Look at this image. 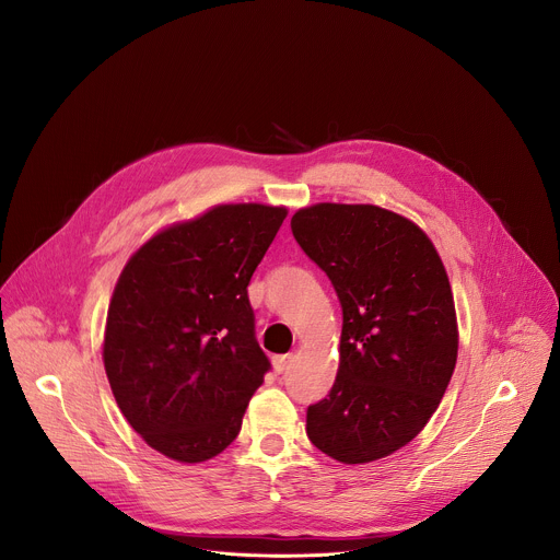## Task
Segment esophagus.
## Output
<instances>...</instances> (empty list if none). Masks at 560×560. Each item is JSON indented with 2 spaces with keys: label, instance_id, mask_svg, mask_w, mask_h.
<instances>
[{
  "label": "esophagus",
  "instance_id": "obj_1",
  "mask_svg": "<svg viewBox=\"0 0 560 560\" xmlns=\"http://www.w3.org/2000/svg\"><path fill=\"white\" fill-rule=\"evenodd\" d=\"M292 361H294V357L292 354H279V357H275L272 359V363H275V370L281 374V372H285L290 365H292Z\"/></svg>",
  "mask_w": 560,
  "mask_h": 560
}]
</instances>
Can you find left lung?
I'll return each mask as SVG.
<instances>
[{"mask_svg":"<svg viewBox=\"0 0 560 560\" xmlns=\"http://www.w3.org/2000/svg\"><path fill=\"white\" fill-rule=\"evenodd\" d=\"M343 310L339 372L305 432L354 465L408 445L436 412L456 365L452 288L428 234L378 206L316 203L290 221Z\"/></svg>","mask_w":560,"mask_h":560,"instance_id":"obj_1","label":"left lung"}]
</instances>
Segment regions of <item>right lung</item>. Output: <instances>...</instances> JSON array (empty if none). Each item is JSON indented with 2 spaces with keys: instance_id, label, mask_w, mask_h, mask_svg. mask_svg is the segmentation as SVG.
<instances>
[{
  "instance_id": "obj_1",
  "label": "right lung",
  "mask_w": 560,
  "mask_h": 560,
  "mask_svg": "<svg viewBox=\"0 0 560 560\" xmlns=\"http://www.w3.org/2000/svg\"><path fill=\"white\" fill-rule=\"evenodd\" d=\"M288 210L217 206L154 234L126 264L106 318L104 365L141 439L179 463L223 452L270 361L248 283Z\"/></svg>"
}]
</instances>
